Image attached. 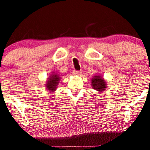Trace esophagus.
<instances>
[{
	"label": "esophagus",
	"instance_id": "34e87169",
	"mask_svg": "<svg viewBox=\"0 0 150 150\" xmlns=\"http://www.w3.org/2000/svg\"><path fill=\"white\" fill-rule=\"evenodd\" d=\"M81 73V71H73V74L74 75H79Z\"/></svg>",
	"mask_w": 150,
	"mask_h": 150
}]
</instances>
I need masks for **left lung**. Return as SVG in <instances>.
Wrapping results in <instances>:
<instances>
[{"mask_svg":"<svg viewBox=\"0 0 150 150\" xmlns=\"http://www.w3.org/2000/svg\"><path fill=\"white\" fill-rule=\"evenodd\" d=\"M91 85L93 89L96 90L97 91L101 92L104 91L106 88V83L105 81L101 75H97L94 76L91 79Z\"/></svg>","mask_w":150,"mask_h":150,"instance_id":"8db88e82","label":"left lung"}]
</instances>
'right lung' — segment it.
<instances>
[{
    "label": "right lung",
    "mask_w": 150,
    "mask_h": 150,
    "mask_svg": "<svg viewBox=\"0 0 150 150\" xmlns=\"http://www.w3.org/2000/svg\"><path fill=\"white\" fill-rule=\"evenodd\" d=\"M59 79H60V77H59L58 74H52L51 76L48 78V80L46 83L45 86L47 88V89L49 90V91L50 92L55 91L57 88V86L58 85Z\"/></svg>",
    "instance_id": "right-lung-1"
}]
</instances>
